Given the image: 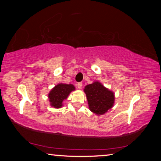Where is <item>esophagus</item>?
Wrapping results in <instances>:
<instances>
[{
  "label": "esophagus",
  "instance_id": "obj_1",
  "mask_svg": "<svg viewBox=\"0 0 161 161\" xmlns=\"http://www.w3.org/2000/svg\"><path fill=\"white\" fill-rule=\"evenodd\" d=\"M77 88L79 89H81V87H82V83H78V84H77Z\"/></svg>",
  "mask_w": 161,
  "mask_h": 161
}]
</instances>
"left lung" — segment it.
<instances>
[{"label": "left lung", "mask_w": 161, "mask_h": 161, "mask_svg": "<svg viewBox=\"0 0 161 161\" xmlns=\"http://www.w3.org/2000/svg\"><path fill=\"white\" fill-rule=\"evenodd\" d=\"M89 110L96 115L106 114L114 107L115 95L99 81L88 84L84 89Z\"/></svg>", "instance_id": "obj_1"}]
</instances>
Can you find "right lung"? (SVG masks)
I'll use <instances>...</instances> for the list:
<instances>
[{
    "label": "right lung",
    "instance_id": "right-lung-1",
    "mask_svg": "<svg viewBox=\"0 0 161 161\" xmlns=\"http://www.w3.org/2000/svg\"><path fill=\"white\" fill-rule=\"evenodd\" d=\"M75 90V87L72 84L59 83L57 84L48 94L50 106L55 108H61L63 106V101L67 99L71 92Z\"/></svg>",
    "mask_w": 161,
    "mask_h": 161
}]
</instances>
